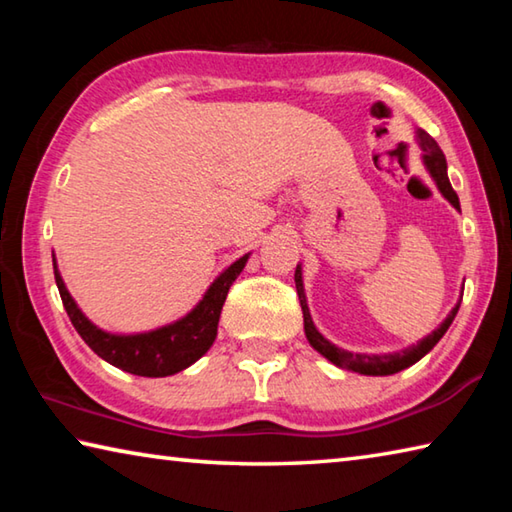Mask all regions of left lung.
Segmentation results:
<instances>
[{"mask_svg":"<svg viewBox=\"0 0 512 512\" xmlns=\"http://www.w3.org/2000/svg\"><path fill=\"white\" fill-rule=\"evenodd\" d=\"M420 146L424 151V164H427L429 173L433 176V180H436L438 189L443 192L447 201L456 207V210H461L458 196H456V192L452 189V183H449V178H447L445 153L440 151L438 142L433 140L431 135L420 131ZM296 289H298V298H300V307H302V318H305V334H307V341L311 343V348L318 350L325 359L332 361L334 366L345 368V370H354V372H359V375H379V377L395 375V372H400L404 368L413 366V363H418L424 357V354L433 350V345L443 339L449 325H452V320L458 314V307H461V302H458V305L452 309V314L445 318V323L440 325L436 332L429 334L427 339H422L418 345H413V348L404 350V352H395V354H372V357H370V354H352V352H345L341 348H336V345L329 343L325 336L314 327V320H311L309 309H307L305 291H302L300 266H296Z\"/></svg>","mask_w":512,"mask_h":512,"instance_id":"left-lung-1","label":"left lung"}]
</instances>
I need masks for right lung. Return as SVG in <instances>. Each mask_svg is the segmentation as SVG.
Masks as SVG:
<instances>
[{"instance_id": "obj_1", "label": "right lung", "mask_w": 512, "mask_h": 512, "mask_svg": "<svg viewBox=\"0 0 512 512\" xmlns=\"http://www.w3.org/2000/svg\"><path fill=\"white\" fill-rule=\"evenodd\" d=\"M246 259L248 255L237 259L235 264L225 268V271L216 277L210 291L205 293V298L198 302V307L192 314H187L183 320H178V323H173L169 327L137 336H115L94 327L90 320L81 314V309L76 307V302L67 293L65 284L56 271V259L54 275L60 300H63V307L69 320H72L76 332L81 334V339L88 343L101 359H106L119 370L131 372V375L167 377L176 375V372L185 370L187 366H192L194 361L201 359L203 354L210 350V345L216 339V325H219L225 296H228L232 282L237 280L241 268L246 266Z\"/></svg>"}]
</instances>
